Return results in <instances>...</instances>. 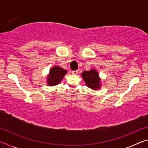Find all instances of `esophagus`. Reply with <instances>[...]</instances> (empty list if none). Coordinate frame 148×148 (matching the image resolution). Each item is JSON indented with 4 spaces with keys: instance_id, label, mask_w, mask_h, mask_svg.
Returning <instances> with one entry per match:
<instances>
[{
    "instance_id": "esophagus-1",
    "label": "esophagus",
    "mask_w": 148,
    "mask_h": 148,
    "mask_svg": "<svg viewBox=\"0 0 148 148\" xmlns=\"http://www.w3.org/2000/svg\"><path fill=\"white\" fill-rule=\"evenodd\" d=\"M72 73L74 75H76L77 73H78V71H72Z\"/></svg>"
}]
</instances>
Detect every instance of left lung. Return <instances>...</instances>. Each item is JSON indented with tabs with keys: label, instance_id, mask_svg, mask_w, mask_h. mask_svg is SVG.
Here are the masks:
<instances>
[{
	"label": "left lung",
	"instance_id": "8db88e82",
	"mask_svg": "<svg viewBox=\"0 0 148 148\" xmlns=\"http://www.w3.org/2000/svg\"><path fill=\"white\" fill-rule=\"evenodd\" d=\"M81 75L85 84L89 88L97 90L101 87V78L97 70L92 69L88 71H84Z\"/></svg>",
	"mask_w": 148,
	"mask_h": 148
}]
</instances>
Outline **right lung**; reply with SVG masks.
I'll use <instances>...</instances> for the list:
<instances>
[{"label":"right lung","instance_id":"add662e5","mask_svg":"<svg viewBox=\"0 0 148 148\" xmlns=\"http://www.w3.org/2000/svg\"><path fill=\"white\" fill-rule=\"evenodd\" d=\"M67 71L59 66H55L49 70V74L46 77L47 84L49 86H57L61 83Z\"/></svg>","mask_w":148,"mask_h":148}]
</instances>
